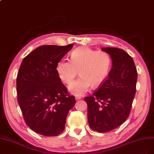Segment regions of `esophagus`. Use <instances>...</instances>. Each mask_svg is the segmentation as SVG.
Instances as JSON below:
<instances>
[{
    "mask_svg": "<svg viewBox=\"0 0 154 154\" xmlns=\"http://www.w3.org/2000/svg\"><path fill=\"white\" fill-rule=\"evenodd\" d=\"M81 99V96L79 95H75V99L76 100H79Z\"/></svg>",
    "mask_w": 154,
    "mask_h": 154,
    "instance_id": "1",
    "label": "esophagus"
}]
</instances>
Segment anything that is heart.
Instances as JSON below:
<instances>
[{"instance_id":"obj_1","label":"heart","mask_w":154,"mask_h":154,"mask_svg":"<svg viewBox=\"0 0 154 154\" xmlns=\"http://www.w3.org/2000/svg\"><path fill=\"white\" fill-rule=\"evenodd\" d=\"M111 65L112 59L107 52L83 46L72 52L70 61L60 60L56 70L60 80L66 85L73 81L79 71L81 76L69 86V90L75 95H81L85 94L91 85H101L106 79Z\"/></svg>"}]
</instances>
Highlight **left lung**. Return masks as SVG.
<instances>
[{"instance_id": "8db88e82", "label": "left lung", "mask_w": 154, "mask_h": 154, "mask_svg": "<svg viewBox=\"0 0 154 154\" xmlns=\"http://www.w3.org/2000/svg\"><path fill=\"white\" fill-rule=\"evenodd\" d=\"M112 60L108 76L91 96L88 105L90 127L104 133L124 123L129 116L136 91L137 72L132 57L117 48H103Z\"/></svg>"}]
</instances>
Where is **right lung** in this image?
<instances>
[{"mask_svg": "<svg viewBox=\"0 0 154 154\" xmlns=\"http://www.w3.org/2000/svg\"><path fill=\"white\" fill-rule=\"evenodd\" d=\"M73 46H41L21 63L17 100L26 125L38 134L50 137L62 133L69 109L76 103L56 70L57 64Z\"/></svg>", "mask_w": 154, "mask_h": 154, "instance_id": "right-lung-1", "label": "right lung"}]
</instances>
